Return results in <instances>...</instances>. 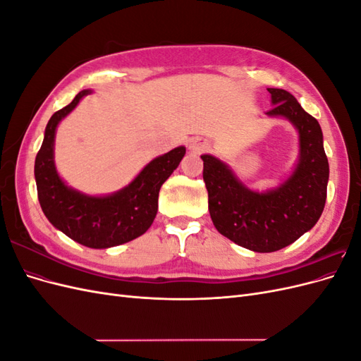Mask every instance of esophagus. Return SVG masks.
<instances>
[{"mask_svg": "<svg viewBox=\"0 0 361 361\" xmlns=\"http://www.w3.org/2000/svg\"><path fill=\"white\" fill-rule=\"evenodd\" d=\"M209 141L207 140H203V138H194L190 141L188 145V149L191 152H194V154H202V152H206L207 149H209Z\"/></svg>", "mask_w": 361, "mask_h": 361, "instance_id": "obj_1", "label": "esophagus"}]
</instances>
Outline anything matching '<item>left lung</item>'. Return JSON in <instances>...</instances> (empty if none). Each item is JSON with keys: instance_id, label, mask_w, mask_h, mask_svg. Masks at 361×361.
I'll list each match as a JSON object with an SVG mask.
<instances>
[{"instance_id": "obj_1", "label": "left lung", "mask_w": 361, "mask_h": 361, "mask_svg": "<svg viewBox=\"0 0 361 361\" xmlns=\"http://www.w3.org/2000/svg\"><path fill=\"white\" fill-rule=\"evenodd\" d=\"M274 105L267 116L286 118L298 133L297 166L279 187L247 188L226 162L202 155L203 180L215 228L235 244L271 253L295 243L318 223L326 200L330 167L318 120L281 89H268Z\"/></svg>"}]
</instances>
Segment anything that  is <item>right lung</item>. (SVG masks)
Here are the masks:
<instances>
[{
	"instance_id": "1",
	"label": "right lung",
	"mask_w": 361,
	"mask_h": 361,
	"mask_svg": "<svg viewBox=\"0 0 361 361\" xmlns=\"http://www.w3.org/2000/svg\"><path fill=\"white\" fill-rule=\"evenodd\" d=\"M81 90L73 101L54 113L35 162L37 197L49 223L75 243L90 248H110L133 241L146 233L158 211L162 183L178 169L185 155L183 146L174 147L152 159L125 188L106 195H89L66 185L54 162V141L59 123L84 96Z\"/></svg>"
}]
</instances>
